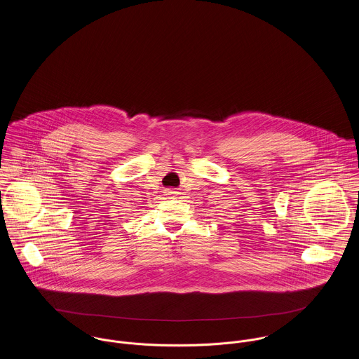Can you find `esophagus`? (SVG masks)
I'll list each match as a JSON object with an SVG mask.
<instances>
[{"label": "esophagus", "instance_id": "obj_1", "mask_svg": "<svg viewBox=\"0 0 359 359\" xmlns=\"http://www.w3.org/2000/svg\"><path fill=\"white\" fill-rule=\"evenodd\" d=\"M175 191H172V190H169V191H168V194H166V195H169V196H170V198H173V195H175Z\"/></svg>", "mask_w": 359, "mask_h": 359}]
</instances>
